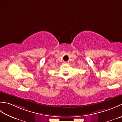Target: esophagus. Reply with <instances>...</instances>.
I'll return each instance as SVG.
<instances>
[{"instance_id":"1","label":"esophagus","mask_w":122,"mask_h":122,"mask_svg":"<svg viewBox=\"0 0 122 122\" xmlns=\"http://www.w3.org/2000/svg\"><path fill=\"white\" fill-rule=\"evenodd\" d=\"M64 64H68V63L66 62H64L63 63Z\"/></svg>"}]
</instances>
